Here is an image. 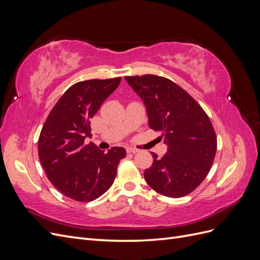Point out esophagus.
<instances>
[{"instance_id": "34e87169", "label": "esophagus", "mask_w": 260, "mask_h": 260, "mask_svg": "<svg viewBox=\"0 0 260 260\" xmlns=\"http://www.w3.org/2000/svg\"><path fill=\"white\" fill-rule=\"evenodd\" d=\"M125 151H127V153H138L139 152V149L138 148H133V147H127L125 148Z\"/></svg>"}]
</instances>
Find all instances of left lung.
I'll list each match as a JSON object with an SVG mask.
<instances>
[{
    "label": "left lung",
    "mask_w": 260,
    "mask_h": 260,
    "mask_svg": "<svg viewBox=\"0 0 260 260\" xmlns=\"http://www.w3.org/2000/svg\"><path fill=\"white\" fill-rule=\"evenodd\" d=\"M142 99L148 125L160 131L167 153L153 155L144 179L153 190L168 198H182L206 178L214 162L217 138L208 116L190 94L167 78L144 75L125 77Z\"/></svg>",
    "instance_id": "1"
}]
</instances>
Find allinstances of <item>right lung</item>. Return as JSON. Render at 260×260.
<instances>
[{"label": "right lung", "instance_id": "right-lung-1", "mask_svg": "<svg viewBox=\"0 0 260 260\" xmlns=\"http://www.w3.org/2000/svg\"><path fill=\"white\" fill-rule=\"evenodd\" d=\"M121 78L77 82L62 94L46 118L38 142L39 158L48 179L67 198L91 202L114 183L123 147L107 153L85 139L91 138L90 120L117 89Z\"/></svg>", "mask_w": 260, "mask_h": 260}]
</instances>
